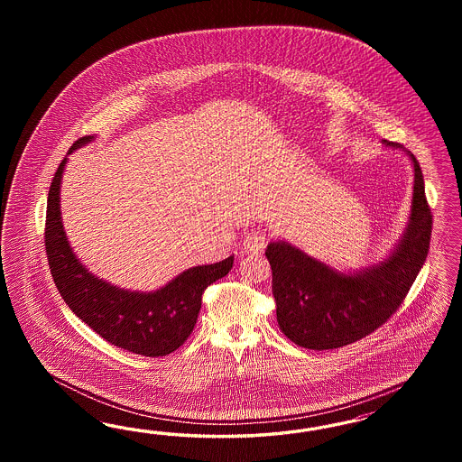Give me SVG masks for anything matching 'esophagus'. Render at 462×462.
Segmentation results:
<instances>
[{"label": "esophagus", "instance_id": "esophagus-1", "mask_svg": "<svg viewBox=\"0 0 462 462\" xmlns=\"http://www.w3.org/2000/svg\"><path fill=\"white\" fill-rule=\"evenodd\" d=\"M266 232L252 230L251 234L244 238V251L257 254L266 247Z\"/></svg>", "mask_w": 462, "mask_h": 462}]
</instances>
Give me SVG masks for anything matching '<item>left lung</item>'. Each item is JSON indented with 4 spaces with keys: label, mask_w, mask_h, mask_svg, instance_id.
Listing matches in <instances>:
<instances>
[{
    "label": "left lung",
    "mask_w": 462,
    "mask_h": 462,
    "mask_svg": "<svg viewBox=\"0 0 462 462\" xmlns=\"http://www.w3.org/2000/svg\"><path fill=\"white\" fill-rule=\"evenodd\" d=\"M386 147L403 149L384 140ZM411 213L405 234L379 264L338 273L291 244L267 245L281 332L300 347L337 349L373 334L403 303L423 266L432 236V211L415 155Z\"/></svg>",
    "instance_id": "obj_1"
}]
</instances>
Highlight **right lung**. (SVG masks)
I'll return each mask as SVG.
<instances>
[{
    "instance_id": "right-lung-1",
    "label": "right lung",
    "mask_w": 462,
    "mask_h": 462,
    "mask_svg": "<svg viewBox=\"0 0 462 462\" xmlns=\"http://www.w3.org/2000/svg\"><path fill=\"white\" fill-rule=\"evenodd\" d=\"M93 139L86 135L76 140L68 154ZM66 162L68 157L51 182L45 217V252L59 293L76 317L108 344L145 357L168 356L193 332L205 290L228 274L234 255L189 267L151 293L128 291L99 280L79 263L64 232L59 195Z\"/></svg>"
}]
</instances>
